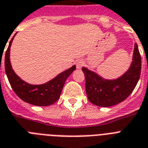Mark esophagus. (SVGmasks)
I'll return each mask as SVG.
<instances>
[{"label": "esophagus", "mask_w": 148, "mask_h": 148, "mask_svg": "<svg viewBox=\"0 0 148 148\" xmlns=\"http://www.w3.org/2000/svg\"><path fill=\"white\" fill-rule=\"evenodd\" d=\"M84 65V62L83 60H78L76 62V66L77 69H80Z\"/></svg>", "instance_id": "1"}]
</instances>
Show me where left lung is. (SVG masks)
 I'll list each match as a JSON object with an SVG mask.
<instances>
[{
    "label": "left lung",
    "mask_w": 148,
    "mask_h": 148,
    "mask_svg": "<svg viewBox=\"0 0 148 148\" xmlns=\"http://www.w3.org/2000/svg\"><path fill=\"white\" fill-rule=\"evenodd\" d=\"M140 70L141 58L136 43L134 44L132 62L128 70L116 79H104L96 72L83 67L88 99L100 107H109L124 101L132 93L138 82Z\"/></svg>",
    "instance_id": "8db88e82"
}]
</instances>
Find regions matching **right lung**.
I'll return each mask as SVG.
<instances>
[{
  "label": "right lung",
  "mask_w": 148,
  "mask_h": 148,
  "mask_svg": "<svg viewBox=\"0 0 148 148\" xmlns=\"http://www.w3.org/2000/svg\"><path fill=\"white\" fill-rule=\"evenodd\" d=\"M15 35L9 43L4 62L6 74L12 89L22 100L32 105L47 106L53 104L60 98L67 78L76 69V66L73 65L71 68L60 73L55 78L43 84L32 85L25 82L13 70L10 60V46Z\"/></svg>",
  "instance_id": "right-lung-1"
}]
</instances>
